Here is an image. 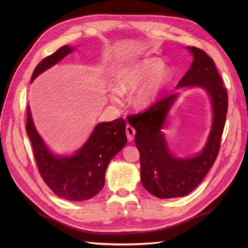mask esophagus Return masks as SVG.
Here are the masks:
<instances>
[{
  "instance_id": "obj_1",
  "label": "esophagus",
  "mask_w": 248,
  "mask_h": 248,
  "mask_svg": "<svg viewBox=\"0 0 248 248\" xmlns=\"http://www.w3.org/2000/svg\"><path fill=\"white\" fill-rule=\"evenodd\" d=\"M125 133H126L127 140L128 141H132L134 140V138H135V135H136V129L132 125H126Z\"/></svg>"
}]
</instances>
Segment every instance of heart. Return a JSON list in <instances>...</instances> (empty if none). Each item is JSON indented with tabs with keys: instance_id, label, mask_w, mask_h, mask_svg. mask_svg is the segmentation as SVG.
Returning a JSON list of instances; mask_svg holds the SVG:
<instances>
[{
	"instance_id": "b5f03b06",
	"label": "heart",
	"mask_w": 248,
	"mask_h": 248,
	"mask_svg": "<svg viewBox=\"0 0 248 248\" xmlns=\"http://www.w3.org/2000/svg\"><path fill=\"white\" fill-rule=\"evenodd\" d=\"M170 71L163 68L162 61L149 58L125 69L119 78V88L122 93H134L149 81L150 84L140 90L135 98V104L139 108H148L155 101L162 87L170 79ZM115 91L111 94L114 103L122 102V94Z\"/></svg>"
}]
</instances>
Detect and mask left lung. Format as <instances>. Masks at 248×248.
Segmentation results:
<instances>
[{
    "mask_svg": "<svg viewBox=\"0 0 248 248\" xmlns=\"http://www.w3.org/2000/svg\"><path fill=\"white\" fill-rule=\"evenodd\" d=\"M187 49L193 54V62L177 87L204 88L213 108L211 132L201 153L192 158L180 159L168 149L161 129L177 93L157 100L129 123L137 132L135 141L140 152L141 184L160 199L186 196L201 183L217 158L226 121L228 94L213 59L197 47Z\"/></svg>",
    "mask_w": 248,
    "mask_h": 248,
    "instance_id": "left-lung-1",
    "label": "left lung"
}]
</instances>
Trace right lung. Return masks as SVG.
<instances>
[{"mask_svg": "<svg viewBox=\"0 0 248 248\" xmlns=\"http://www.w3.org/2000/svg\"><path fill=\"white\" fill-rule=\"evenodd\" d=\"M73 49L64 45L45 57L34 69L31 81ZM26 131L42 179L52 192L68 201H85L97 195L104 186V176L110 160L126 144L125 122L122 117L98 124L84 146L70 157H56L49 151L36 131L29 106Z\"/></svg>", "mask_w": 248, "mask_h": 248, "instance_id": "right-lung-1", "label": "right lung"}]
</instances>
